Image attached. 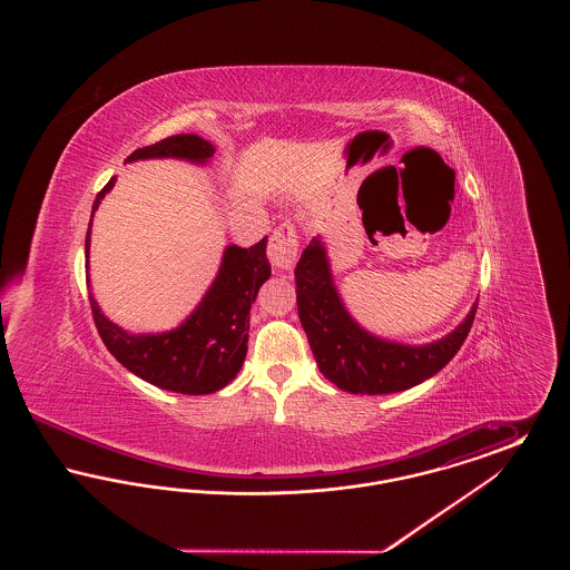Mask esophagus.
Wrapping results in <instances>:
<instances>
[{
    "instance_id": "34e87169",
    "label": "esophagus",
    "mask_w": 570,
    "mask_h": 570,
    "mask_svg": "<svg viewBox=\"0 0 570 570\" xmlns=\"http://www.w3.org/2000/svg\"><path fill=\"white\" fill-rule=\"evenodd\" d=\"M298 254L297 226L293 222H284L273 230L267 256L275 272L291 273L295 269Z\"/></svg>"
}]
</instances>
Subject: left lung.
<instances>
[{
    "label": "left lung",
    "mask_w": 570,
    "mask_h": 570,
    "mask_svg": "<svg viewBox=\"0 0 570 570\" xmlns=\"http://www.w3.org/2000/svg\"><path fill=\"white\" fill-rule=\"evenodd\" d=\"M295 282L298 318L318 370L337 389L361 395L397 393L432 379L458 354L476 314L474 305L455 331L434 344L406 346L380 340L346 312L318 237L303 249Z\"/></svg>",
    "instance_id": "left-lung-1"
}]
</instances>
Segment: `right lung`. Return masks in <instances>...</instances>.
Returning <instances> with one entry per match:
<instances>
[{"label":"right lung","mask_w":570,"mask_h":570,"mask_svg":"<svg viewBox=\"0 0 570 570\" xmlns=\"http://www.w3.org/2000/svg\"><path fill=\"white\" fill-rule=\"evenodd\" d=\"M214 154L216 147L200 136L175 135L158 140L156 145L136 149L126 163L179 158L205 164ZM112 186L115 177L98 191L91 217ZM89 235L91 219L85 237V269H89ZM269 275L272 265L267 261V237L252 247L228 245L212 288L186 323L156 335H132L121 326L112 325L91 295L89 303L105 346L126 370L173 393L207 395L224 389L242 370L247 353L249 309L258 288L269 279Z\"/></svg>","instance_id":"1"}]
</instances>
